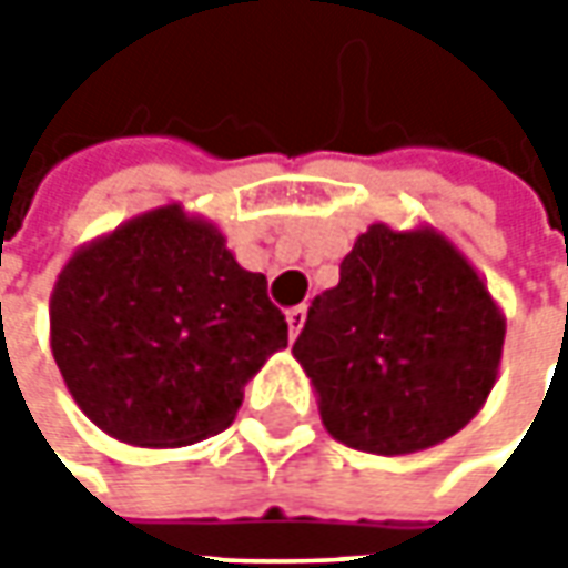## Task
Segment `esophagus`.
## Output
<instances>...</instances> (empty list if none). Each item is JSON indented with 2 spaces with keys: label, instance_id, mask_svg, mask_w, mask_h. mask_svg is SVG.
<instances>
[{
  "label": "esophagus",
  "instance_id": "obj_1",
  "mask_svg": "<svg viewBox=\"0 0 568 568\" xmlns=\"http://www.w3.org/2000/svg\"><path fill=\"white\" fill-rule=\"evenodd\" d=\"M287 325H291V338L300 335V328L306 325V306H294V310H287Z\"/></svg>",
  "mask_w": 568,
  "mask_h": 568
}]
</instances>
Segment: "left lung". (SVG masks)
<instances>
[{"mask_svg":"<svg viewBox=\"0 0 568 568\" xmlns=\"http://www.w3.org/2000/svg\"><path fill=\"white\" fill-rule=\"evenodd\" d=\"M506 318L470 262L433 227L373 224L313 300L294 357L325 429L351 448L439 446L484 407Z\"/></svg>","mask_w":568,"mask_h":568,"instance_id":"obj_1","label":"left lung"}]
</instances>
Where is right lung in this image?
Masks as SVG:
<instances>
[{"label": "right lung", "instance_id": "add662e5", "mask_svg": "<svg viewBox=\"0 0 568 568\" xmlns=\"http://www.w3.org/2000/svg\"><path fill=\"white\" fill-rule=\"evenodd\" d=\"M50 347L91 424L129 446L180 448L233 424L243 385L287 347V322L221 230L166 205L69 258Z\"/></svg>", "mask_w": 568, "mask_h": 568}]
</instances>
